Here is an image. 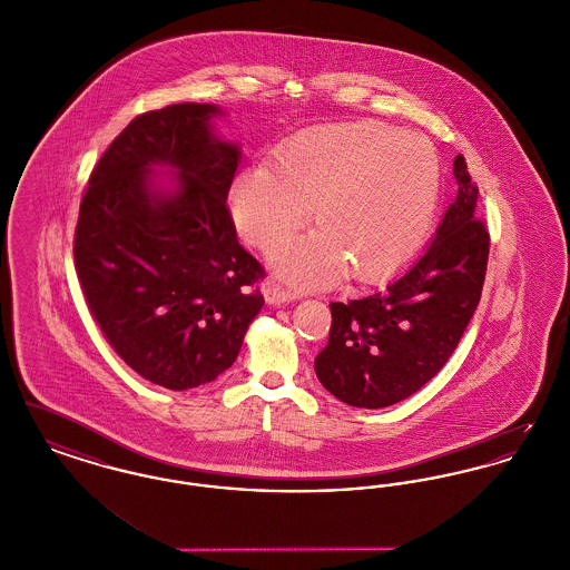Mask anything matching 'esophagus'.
<instances>
[{
	"mask_svg": "<svg viewBox=\"0 0 570 570\" xmlns=\"http://www.w3.org/2000/svg\"><path fill=\"white\" fill-rule=\"evenodd\" d=\"M263 295H265L269 305H284V303H291V301L297 298V295H295L293 291H288V288L275 284V282H267V284L263 286Z\"/></svg>",
	"mask_w": 570,
	"mask_h": 570,
	"instance_id": "esophagus-1",
	"label": "esophagus"
}]
</instances>
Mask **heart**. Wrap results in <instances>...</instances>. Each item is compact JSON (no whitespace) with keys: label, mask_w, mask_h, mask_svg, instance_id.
I'll list each match as a JSON object with an SVG mask.
<instances>
[{"label":"heart","mask_w":570,"mask_h":570,"mask_svg":"<svg viewBox=\"0 0 570 570\" xmlns=\"http://www.w3.org/2000/svg\"><path fill=\"white\" fill-rule=\"evenodd\" d=\"M440 160L425 136L382 121L303 128L233 179L230 214L247 242L269 247L294 232L315 203L320 226L273 245L272 267L301 286L400 272L425 245L440 205Z\"/></svg>","instance_id":"1"}]
</instances>
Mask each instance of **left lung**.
Here are the masks:
<instances>
[{"label": "left lung", "mask_w": 570, "mask_h": 570, "mask_svg": "<svg viewBox=\"0 0 570 570\" xmlns=\"http://www.w3.org/2000/svg\"><path fill=\"white\" fill-rule=\"evenodd\" d=\"M458 196L432 245L384 288L331 303L328 344L316 376L340 402L386 407L434 379L458 348L481 301L489 233L476 214L479 188L463 156L453 163Z\"/></svg>", "instance_id": "8db88e82"}]
</instances>
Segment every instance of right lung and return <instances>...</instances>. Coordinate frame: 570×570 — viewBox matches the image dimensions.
<instances>
[{
    "mask_svg": "<svg viewBox=\"0 0 570 570\" xmlns=\"http://www.w3.org/2000/svg\"><path fill=\"white\" fill-rule=\"evenodd\" d=\"M219 115L184 102L132 119L96 164L75 233L96 323L138 376L170 391L226 372L265 305V272L226 207L242 149L216 135Z\"/></svg>",
    "mask_w": 570,
    "mask_h": 570,
    "instance_id": "obj_1",
    "label": "right lung"
}]
</instances>
